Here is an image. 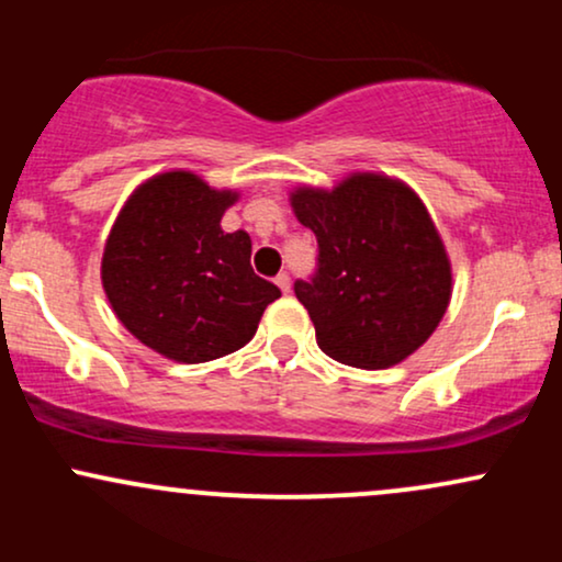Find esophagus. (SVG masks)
Segmentation results:
<instances>
[{
    "label": "esophagus",
    "mask_w": 562,
    "mask_h": 562,
    "mask_svg": "<svg viewBox=\"0 0 562 562\" xmlns=\"http://www.w3.org/2000/svg\"><path fill=\"white\" fill-rule=\"evenodd\" d=\"M274 282H277V288L282 290V293H290V274L288 272H280L274 277Z\"/></svg>",
    "instance_id": "obj_1"
}]
</instances>
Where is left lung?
Wrapping results in <instances>:
<instances>
[{
    "instance_id": "obj_1",
    "label": "left lung",
    "mask_w": 562,
    "mask_h": 562,
    "mask_svg": "<svg viewBox=\"0 0 562 562\" xmlns=\"http://www.w3.org/2000/svg\"><path fill=\"white\" fill-rule=\"evenodd\" d=\"M303 227L317 235V267L295 280L327 357L385 370L436 330L451 295L441 237L420 198L389 177L353 173L335 190L293 192Z\"/></svg>"
}]
</instances>
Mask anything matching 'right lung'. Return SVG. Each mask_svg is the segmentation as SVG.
I'll list each match as a JSON object with an SVG mask.
<instances>
[{"mask_svg": "<svg viewBox=\"0 0 562 562\" xmlns=\"http://www.w3.org/2000/svg\"><path fill=\"white\" fill-rule=\"evenodd\" d=\"M235 198L190 171L160 173L128 198L105 243L102 288L115 317L177 362L243 348L280 299V288L250 267L248 232L218 224Z\"/></svg>", "mask_w": 562, "mask_h": 562, "instance_id": "obj_1", "label": "right lung"}]
</instances>
